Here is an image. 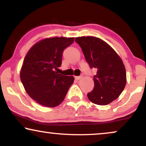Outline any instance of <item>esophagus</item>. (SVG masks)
Segmentation results:
<instances>
[{"label": "esophagus", "mask_w": 146, "mask_h": 146, "mask_svg": "<svg viewBox=\"0 0 146 146\" xmlns=\"http://www.w3.org/2000/svg\"><path fill=\"white\" fill-rule=\"evenodd\" d=\"M82 78V76H76L75 77V79L76 80H80Z\"/></svg>", "instance_id": "esophagus-1"}]
</instances>
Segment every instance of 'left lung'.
Wrapping results in <instances>:
<instances>
[{"instance_id":"8db88e82","label":"left lung","mask_w":146,"mask_h":146,"mask_svg":"<svg viewBox=\"0 0 146 146\" xmlns=\"http://www.w3.org/2000/svg\"><path fill=\"white\" fill-rule=\"evenodd\" d=\"M91 68L96 69L94 87L88 93L92 102L104 106L119 97L126 84V72L115 51L102 40L94 36L76 38Z\"/></svg>"}]
</instances>
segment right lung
Masks as SVG:
<instances>
[{"instance_id": "right-lung-1", "label": "right lung", "mask_w": 146, "mask_h": 146, "mask_svg": "<svg viewBox=\"0 0 146 146\" xmlns=\"http://www.w3.org/2000/svg\"><path fill=\"white\" fill-rule=\"evenodd\" d=\"M74 38L54 37L38 42L26 55L21 80L29 96L42 106L53 108L62 102L74 78L58 74L62 53Z\"/></svg>"}]
</instances>
